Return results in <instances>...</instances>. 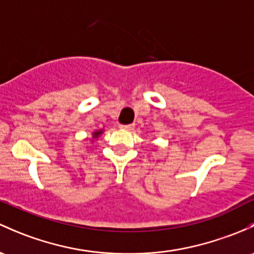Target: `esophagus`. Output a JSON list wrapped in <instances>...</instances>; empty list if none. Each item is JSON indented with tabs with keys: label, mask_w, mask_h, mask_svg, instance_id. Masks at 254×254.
Instances as JSON below:
<instances>
[{
	"label": "esophagus",
	"mask_w": 254,
	"mask_h": 254,
	"mask_svg": "<svg viewBox=\"0 0 254 254\" xmlns=\"http://www.w3.org/2000/svg\"><path fill=\"white\" fill-rule=\"evenodd\" d=\"M120 127H122L123 130H131L132 127H134V124H123L120 125Z\"/></svg>",
	"instance_id": "34e87169"
}]
</instances>
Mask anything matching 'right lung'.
I'll use <instances>...</instances> for the list:
<instances>
[{
  "label": "right lung",
  "instance_id": "right-lung-1",
  "mask_svg": "<svg viewBox=\"0 0 254 254\" xmlns=\"http://www.w3.org/2000/svg\"><path fill=\"white\" fill-rule=\"evenodd\" d=\"M102 134V130H98V131L93 132V137H98V135Z\"/></svg>",
  "mask_w": 254,
  "mask_h": 254
}]
</instances>
